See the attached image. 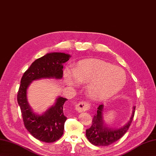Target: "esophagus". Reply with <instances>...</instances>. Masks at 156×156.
<instances>
[{
    "mask_svg": "<svg viewBox=\"0 0 156 156\" xmlns=\"http://www.w3.org/2000/svg\"><path fill=\"white\" fill-rule=\"evenodd\" d=\"M90 107V104L89 102L86 101H83L78 103L76 105V109L78 112H83V111L88 110Z\"/></svg>",
    "mask_w": 156,
    "mask_h": 156,
    "instance_id": "1",
    "label": "esophagus"
}]
</instances>
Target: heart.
<instances>
[{
	"instance_id": "heart-1",
	"label": "heart",
	"mask_w": 156,
	"mask_h": 156,
	"mask_svg": "<svg viewBox=\"0 0 156 156\" xmlns=\"http://www.w3.org/2000/svg\"><path fill=\"white\" fill-rule=\"evenodd\" d=\"M64 80L67 85L76 87L86 83V90L95 99H105L117 94L125 85L126 74L122 69L96 60L79 62L73 70L66 69Z\"/></svg>"
}]
</instances>
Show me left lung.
Wrapping results in <instances>:
<instances>
[{
    "label": "left lung",
    "mask_w": 156,
    "mask_h": 156,
    "mask_svg": "<svg viewBox=\"0 0 156 156\" xmlns=\"http://www.w3.org/2000/svg\"><path fill=\"white\" fill-rule=\"evenodd\" d=\"M134 110L135 107H133L130 120L125 126L120 129H113L104 124L103 120V105H100L98 107L97 113L94 116L92 125L90 129L86 130V136L87 140L93 145L98 146H107L117 141L129 130L134 116Z\"/></svg>",
    "instance_id": "1"
}]
</instances>
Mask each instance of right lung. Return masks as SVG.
Returning a JSON list of instances; mask_svg holds the SVG:
<instances>
[{
	"mask_svg": "<svg viewBox=\"0 0 156 156\" xmlns=\"http://www.w3.org/2000/svg\"><path fill=\"white\" fill-rule=\"evenodd\" d=\"M70 55L63 53H50L37 58L31 64L21 79L17 95L23 124L34 138L44 142L58 140L64 133L67 117L63 113V105L67 100L58 97L55 104L42 115L33 112L27 99V90L32 81L41 78L61 79L63 75V64Z\"/></svg>",
	"mask_w": 156,
	"mask_h": 156,
	"instance_id": "obj_1",
	"label": "right lung"
}]
</instances>
